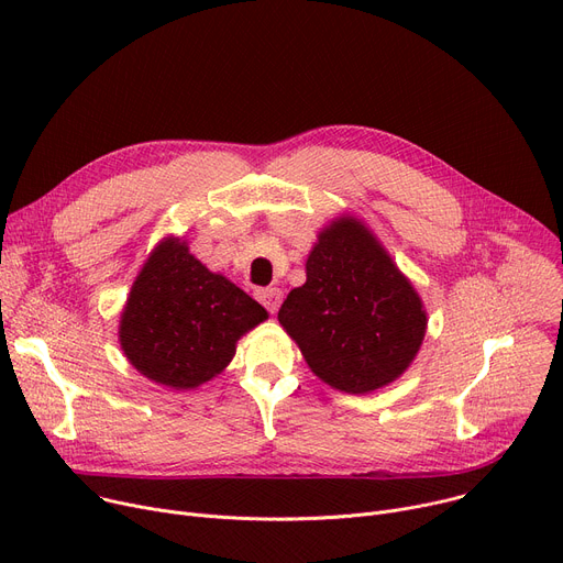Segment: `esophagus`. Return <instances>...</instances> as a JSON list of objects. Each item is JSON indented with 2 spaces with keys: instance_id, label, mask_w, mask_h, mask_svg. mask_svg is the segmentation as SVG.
I'll list each match as a JSON object with an SVG mask.
<instances>
[{
  "instance_id": "obj_1",
  "label": "esophagus",
  "mask_w": 563,
  "mask_h": 563,
  "mask_svg": "<svg viewBox=\"0 0 563 563\" xmlns=\"http://www.w3.org/2000/svg\"><path fill=\"white\" fill-rule=\"evenodd\" d=\"M257 301L269 312H276L280 308V301H283V289L264 287V289L257 291Z\"/></svg>"
}]
</instances>
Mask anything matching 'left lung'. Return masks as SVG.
Segmentation results:
<instances>
[{
    "label": "left lung",
    "mask_w": 563,
    "mask_h": 563,
    "mask_svg": "<svg viewBox=\"0 0 563 563\" xmlns=\"http://www.w3.org/2000/svg\"><path fill=\"white\" fill-rule=\"evenodd\" d=\"M285 333L327 386L369 395L416 361L427 333L418 289L356 217L323 225L306 260V283L278 310Z\"/></svg>",
    "instance_id": "8db88e82"
}]
</instances>
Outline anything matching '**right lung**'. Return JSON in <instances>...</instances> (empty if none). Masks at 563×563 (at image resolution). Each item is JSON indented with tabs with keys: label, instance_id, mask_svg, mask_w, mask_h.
Here are the masks:
<instances>
[{
	"label": "right lung",
	"instance_id": "right-lung-1",
	"mask_svg": "<svg viewBox=\"0 0 563 563\" xmlns=\"http://www.w3.org/2000/svg\"><path fill=\"white\" fill-rule=\"evenodd\" d=\"M269 319L244 289L191 255L185 236H164L143 262L118 321L130 365L170 390L219 376L236 342Z\"/></svg>",
	"mask_w": 563,
	"mask_h": 563
}]
</instances>
